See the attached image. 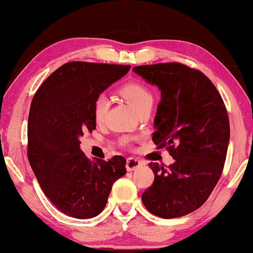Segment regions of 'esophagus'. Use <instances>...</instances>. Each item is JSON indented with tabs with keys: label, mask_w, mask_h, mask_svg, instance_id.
Here are the masks:
<instances>
[{
	"label": "esophagus",
	"mask_w": 253,
	"mask_h": 253,
	"mask_svg": "<svg viewBox=\"0 0 253 253\" xmlns=\"http://www.w3.org/2000/svg\"><path fill=\"white\" fill-rule=\"evenodd\" d=\"M141 165H143V162H141L140 160H138V159H134V158H130V159H127V161H126V170L132 171V170H134V169L139 168Z\"/></svg>",
	"instance_id": "obj_1"
}]
</instances>
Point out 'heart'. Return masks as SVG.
<instances>
[{
  "label": "heart",
  "instance_id": "b5f03b06",
  "mask_svg": "<svg viewBox=\"0 0 253 253\" xmlns=\"http://www.w3.org/2000/svg\"><path fill=\"white\" fill-rule=\"evenodd\" d=\"M121 94L123 95V98L126 100V102L132 106L137 112H139V110L145 108V107L153 105V95H152V93L140 84L131 83V84L124 85L121 88ZM108 99H107L105 94H99L96 96L94 101V108H93L94 119L96 122H101L103 120V117H105L107 113V109H108Z\"/></svg>",
  "mask_w": 253,
  "mask_h": 253
}]
</instances>
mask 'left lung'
<instances>
[{
	"label": "left lung",
	"instance_id": "1",
	"mask_svg": "<svg viewBox=\"0 0 253 253\" xmlns=\"http://www.w3.org/2000/svg\"><path fill=\"white\" fill-rule=\"evenodd\" d=\"M132 70L161 91L152 140L175 160L168 168L148 164L154 182L141 200L164 219L186 215L206 202L222 174L230 137L226 106L213 83L184 64L139 65Z\"/></svg>",
	"mask_w": 253,
	"mask_h": 253
}]
</instances>
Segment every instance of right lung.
<instances>
[{"label": "right lung", "instance_id": "right-lung-1", "mask_svg": "<svg viewBox=\"0 0 253 253\" xmlns=\"http://www.w3.org/2000/svg\"><path fill=\"white\" fill-rule=\"evenodd\" d=\"M129 65L69 62L38 88L27 126V158L44 195L61 212L91 219L102 212L114 182L126 174L123 157L89 160L81 137L95 129L96 96Z\"/></svg>", "mask_w": 253, "mask_h": 253}]
</instances>
